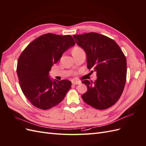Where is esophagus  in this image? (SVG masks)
I'll use <instances>...</instances> for the list:
<instances>
[{"label":"esophagus","mask_w":146,"mask_h":146,"mask_svg":"<svg viewBox=\"0 0 146 146\" xmlns=\"http://www.w3.org/2000/svg\"><path fill=\"white\" fill-rule=\"evenodd\" d=\"M72 85H78V84H80V82L76 81V80H72Z\"/></svg>","instance_id":"esophagus-1"}]
</instances>
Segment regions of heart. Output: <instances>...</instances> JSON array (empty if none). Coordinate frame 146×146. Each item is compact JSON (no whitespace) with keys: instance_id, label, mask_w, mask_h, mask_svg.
<instances>
[{"instance_id":"b5f03b06","label":"heart","mask_w":146,"mask_h":146,"mask_svg":"<svg viewBox=\"0 0 146 146\" xmlns=\"http://www.w3.org/2000/svg\"><path fill=\"white\" fill-rule=\"evenodd\" d=\"M77 48H80V47H76V48H74V49H77Z\"/></svg>"}]
</instances>
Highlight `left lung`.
Here are the masks:
<instances>
[{
    "label": "left lung",
    "mask_w": 146,
    "mask_h": 146,
    "mask_svg": "<svg viewBox=\"0 0 146 146\" xmlns=\"http://www.w3.org/2000/svg\"><path fill=\"white\" fill-rule=\"evenodd\" d=\"M77 44L86 52L87 68L96 71L97 80L82 81L88 91L82 96L85 103L98 110L115 104L124 89L127 61L113 39L98 33L74 35Z\"/></svg>",
    "instance_id": "1"
}]
</instances>
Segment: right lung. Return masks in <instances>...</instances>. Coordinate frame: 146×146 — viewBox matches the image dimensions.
<instances>
[{"label":"right lung","mask_w":146,"mask_h":146,"mask_svg":"<svg viewBox=\"0 0 146 146\" xmlns=\"http://www.w3.org/2000/svg\"><path fill=\"white\" fill-rule=\"evenodd\" d=\"M70 35L47 33L25 47L17 64V74L24 94L35 107L48 110L59 104L71 87L66 80L52 81L48 72L63 53L74 46Z\"/></svg>","instance_id":"add662e5"}]
</instances>
